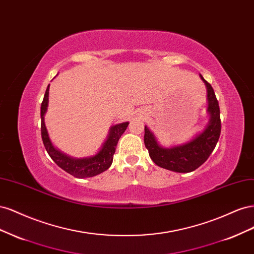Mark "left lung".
Returning <instances> with one entry per match:
<instances>
[{"mask_svg":"<svg viewBox=\"0 0 254 254\" xmlns=\"http://www.w3.org/2000/svg\"><path fill=\"white\" fill-rule=\"evenodd\" d=\"M200 78L204 82L207 92V113L210 115L209 123L203 131L194 136L187 143L163 147L155 134L147 126H145L144 143L149 152L150 159L158 166L176 173H190L203 164L216 146L221 130L220 110L216 96L211 84L202 75Z\"/></svg>","mask_w":254,"mask_h":254,"instance_id":"8db88e82","label":"left lung"}]
</instances>
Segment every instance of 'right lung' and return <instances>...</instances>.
I'll return each instance as SVG.
<instances>
[{
  "label": "right lung",
  "mask_w": 254,
  "mask_h": 254,
  "mask_svg": "<svg viewBox=\"0 0 254 254\" xmlns=\"http://www.w3.org/2000/svg\"><path fill=\"white\" fill-rule=\"evenodd\" d=\"M49 90L50 84L47 88V91H45L43 102L41 104V136L44 147L54 162L66 173L80 179L90 178V177L99 175L108 170L112 164L113 155L118 142L121 135L125 132L129 123L125 122L113 125L109 130V134L107 136V140L103 144L102 148L94 156L84 158H73L67 156L53 145L47 127H45L44 114L47 113L49 106Z\"/></svg>",
  "instance_id": "right-lung-1"
}]
</instances>
